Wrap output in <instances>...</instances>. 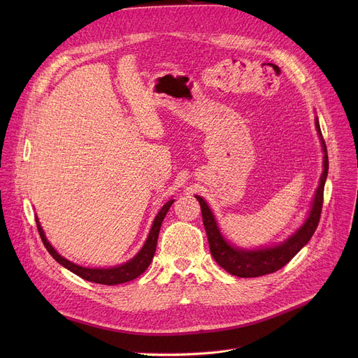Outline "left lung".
I'll return each instance as SVG.
<instances>
[{
  "instance_id": "obj_1",
  "label": "left lung",
  "mask_w": 358,
  "mask_h": 358,
  "mask_svg": "<svg viewBox=\"0 0 358 358\" xmlns=\"http://www.w3.org/2000/svg\"><path fill=\"white\" fill-rule=\"evenodd\" d=\"M315 127L317 131L319 141H321L322 152H324V171L319 180V185L315 192L313 200L310 203V210L308 213V217L305 219L303 224L297 231H294L289 238H286L283 242L277 243L273 247H258V248H239L229 242L224 235L222 234L219 223L209 208V204L200 196L196 194V199L200 203L201 208V216H203V224L206 234H208V241L210 252L217 264L227 270L232 275L238 277H259L266 275L270 273H274L285 267L287 262L302 250L306 243L310 241L312 235L315 234L319 217H321L322 203H324V187L328 177V154H327V145L322 138L321 127H319V120L315 117Z\"/></svg>"
}]
</instances>
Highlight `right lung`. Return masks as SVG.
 Wrapping results in <instances>:
<instances>
[{"mask_svg":"<svg viewBox=\"0 0 358 358\" xmlns=\"http://www.w3.org/2000/svg\"><path fill=\"white\" fill-rule=\"evenodd\" d=\"M174 203V199L168 200L161 210L158 212V215L155 216L152 227H150L149 235L143 243V247L141 248V251L134 257L130 258L127 262H123L120 266H115V267H108V268H90V267H83L75 264V262L66 259L65 257H62L58 251H56L52 243L48 241L42 224L39 222V217L36 216V223H37V229H39V235L43 241V245L46 247V250L49 251V254L59 262V264L65 268H68L69 271H72L73 274L80 275L81 278L87 280V281H92V283H99V285H106V286H115V285H122L126 283V281L135 280L136 277H139L150 264L154 255H155V250H157V242H158V235H159V229L162 220L168 212V209L171 208V204Z\"/></svg>","mask_w":358,"mask_h":358,"instance_id":"1","label":"right lung"}]
</instances>
